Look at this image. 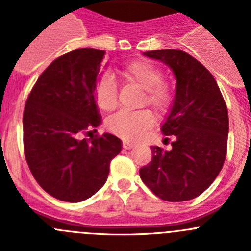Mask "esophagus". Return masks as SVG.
<instances>
[{
  "label": "esophagus",
  "mask_w": 251,
  "mask_h": 251,
  "mask_svg": "<svg viewBox=\"0 0 251 251\" xmlns=\"http://www.w3.org/2000/svg\"><path fill=\"white\" fill-rule=\"evenodd\" d=\"M133 146H134V145H133L130 141H127V139H124V141H123V148H124V150H130Z\"/></svg>",
  "instance_id": "obj_1"
}]
</instances>
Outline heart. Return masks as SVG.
Here are the masks:
<instances>
[{"label": "heart", "instance_id": "b5f03b06", "mask_svg": "<svg viewBox=\"0 0 251 251\" xmlns=\"http://www.w3.org/2000/svg\"><path fill=\"white\" fill-rule=\"evenodd\" d=\"M122 76L128 83L145 90V103L157 112H163L171 101L168 85L162 83V72L158 66L147 60H136L122 70ZM95 100L104 112H112L118 105V92L110 76L101 77L95 86ZM153 115L148 110L119 112L106 121V128L124 139H137L151 127Z\"/></svg>", "mask_w": 251, "mask_h": 251}]
</instances>
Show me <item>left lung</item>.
Segmentation results:
<instances>
[{
    "label": "left lung",
    "mask_w": 251,
    "mask_h": 251,
    "mask_svg": "<svg viewBox=\"0 0 251 251\" xmlns=\"http://www.w3.org/2000/svg\"><path fill=\"white\" fill-rule=\"evenodd\" d=\"M143 55L172 70L176 92L161 127L165 136H174L172 148L152 146V161L139 170V176L162 200H192L223 168L229 136L227 108L211 73L191 55L174 49Z\"/></svg>",
    "instance_id": "left-lung-1"
}]
</instances>
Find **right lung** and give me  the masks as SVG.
Here are the masks:
<instances>
[{"label": "right lung", "instance_id": "1", "mask_svg": "<svg viewBox=\"0 0 251 251\" xmlns=\"http://www.w3.org/2000/svg\"><path fill=\"white\" fill-rule=\"evenodd\" d=\"M105 51L84 48L57 57L40 75L24 110L25 157L49 195L68 202L92 197L105 183L122 141L110 133L81 138L101 124L95 100Z\"/></svg>", "mask_w": 251, "mask_h": 251}]
</instances>
